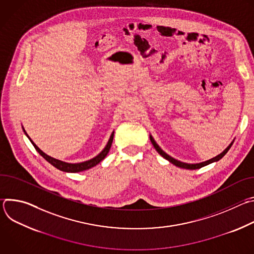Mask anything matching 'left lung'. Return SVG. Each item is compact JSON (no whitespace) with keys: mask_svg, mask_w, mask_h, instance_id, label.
I'll return each mask as SVG.
<instances>
[{"mask_svg":"<svg viewBox=\"0 0 254 254\" xmlns=\"http://www.w3.org/2000/svg\"><path fill=\"white\" fill-rule=\"evenodd\" d=\"M150 139H151V141H152V143H153L154 148L156 149V151H157L164 159L168 160L170 163H172L173 165H175V166H177V167H179V168H183V169H187V170H196V169H200V168L205 167V166H207V165H209V164H212V163H215V162H218V161L221 160V159L226 155V153L230 150L231 146L233 144V141H234V139H233V140L228 144V147H227L221 154H219L218 156H216V157H214V158H212V159H210V160H207V161H205V162L196 163V164H188V163H184V162L178 161V160L174 159L173 157H171L170 155H168L167 153H165V152L161 149V147L159 146V144L156 142V140L154 139V137L152 136V134H150Z\"/></svg>","mask_w":254,"mask_h":254,"instance_id":"obj_1","label":"left lung"}]
</instances>
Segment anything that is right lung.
<instances>
[{
    "label": "right lung",
    "mask_w": 254,
    "mask_h": 254,
    "mask_svg": "<svg viewBox=\"0 0 254 254\" xmlns=\"http://www.w3.org/2000/svg\"><path fill=\"white\" fill-rule=\"evenodd\" d=\"M22 128H23V131L25 132V134L27 135V137L30 139V141L32 142V144L34 146V148L36 149V151H37L47 162H49L52 166H54L55 168H57L58 170L60 171H63V172H67V173H78V172H83L85 170H88L94 166H96L97 164H99L108 154V152H110L111 150V147H112V143H113V139H114V135H115V130L112 132L110 138H108V141L107 143L105 144L104 149L97 155L95 156L94 158L88 160V161H84V162H81V163H67V162H63V161H60L58 159H55V158H52L50 156H48L47 154H45L43 151H41L37 146H36V143L30 138V136L28 135V133L26 132V130L24 129L23 126H22Z\"/></svg>",
    "instance_id": "add662e5"
}]
</instances>
